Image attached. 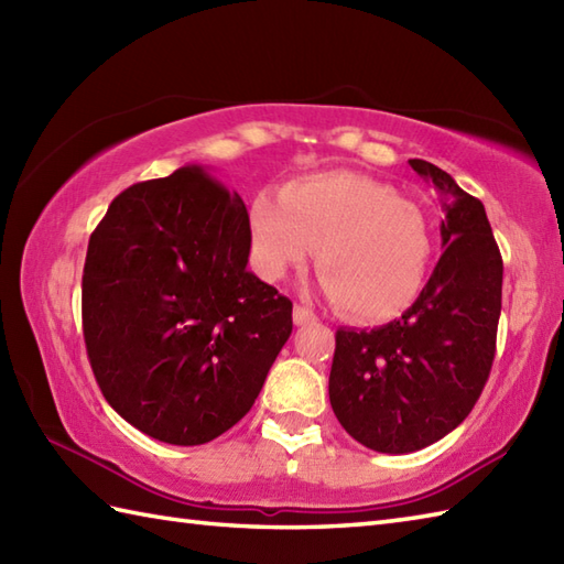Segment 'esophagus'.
Masks as SVG:
<instances>
[{
  "label": "esophagus",
  "mask_w": 564,
  "mask_h": 564,
  "mask_svg": "<svg viewBox=\"0 0 564 564\" xmlns=\"http://www.w3.org/2000/svg\"><path fill=\"white\" fill-rule=\"evenodd\" d=\"M293 322L297 327H307V325H315L317 317H315L313 310H307L303 305H295L293 307Z\"/></svg>",
  "instance_id": "obj_1"
}]
</instances>
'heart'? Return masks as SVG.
<instances>
[{"label": "heart", "mask_w": 564, "mask_h": 564, "mask_svg": "<svg viewBox=\"0 0 564 564\" xmlns=\"http://www.w3.org/2000/svg\"><path fill=\"white\" fill-rule=\"evenodd\" d=\"M247 230L251 261L267 281L289 279L317 249L322 289L361 322L406 313L434 259L426 213L358 172L295 178L279 198L261 191L249 203Z\"/></svg>", "instance_id": "obj_1"}]
</instances>
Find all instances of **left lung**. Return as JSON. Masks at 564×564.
<instances>
[{
	"mask_svg": "<svg viewBox=\"0 0 564 564\" xmlns=\"http://www.w3.org/2000/svg\"><path fill=\"white\" fill-rule=\"evenodd\" d=\"M412 170L436 188L443 254L419 301L376 329L337 332L329 402L339 424L378 453H414L470 414L495 361L501 254L485 206L424 160Z\"/></svg>",
	"mask_w": 564,
	"mask_h": 564,
	"instance_id": "obj_1",
	"label": "left lung"
}]
</instances>
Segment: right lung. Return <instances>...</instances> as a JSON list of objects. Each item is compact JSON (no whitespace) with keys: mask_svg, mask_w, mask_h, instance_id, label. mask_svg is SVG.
Segmentation results:
<instances>
[{"mask_svg":"<svg viewBox=\"0 0 564 564\" xmlns=\"http://www.w3.org/2000/svg\"><path fill=\"white\" fill-rule=\"evenodd\" d=\"M242 198L200 164L133 184L91 232L82 325L106 402L172 446L242 419L293 332V303L247 271Z\"/></svg>","mask_w":564,"mask_h":564,"instance_id":"right-lung-1","label":"right lung"}]
</instances>
